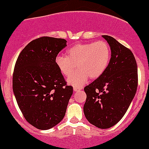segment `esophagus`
Wrapping results in <instances>:
<instances>
[{
	"instance_id": "34e87169",
	"label": "esophagus",
	"mask_w": 149,
	"mask_h": 149,
	"mask_svg": "<svg viewBox=\"0 0 149 149\" xmlns=\"http://www.w3.org/2000/svg\"><path fill=\"white\" fill-rule=\"evenodd\" d=\"M81 89H82V87H76V86H74V87H73L74 92H78V91L81 90Z\"/></svg>"
}]
</instances>
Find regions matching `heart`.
Instances as JSON below:
<instances>
[{
  "instance_id": "1",
  "label": "heart",
  "mask_w": 149,
  "mask_h": 149,
  "mask_svg": "<svg viewBox=\"0 0 149 149\" xmlns=\"http://www.w3.org/2000/svg\"><path fill=\"white\" fill-rule=\"evenodd\" d=\"M111 58L110 45L105 41L76 44L66 52V56L57 55L55 64L63 76L68 77L73 72L76 65L79 70L68 79L75 86H80L89 77L95 79L102 76L108 67Z\"/></svg>"
}]
</instances>
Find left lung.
I'll list each match as a JSON object with an SVG mask.
<instances>
[{
	"label": "left lung",
	"mask_w": 149,
	"mask_h": 149,
	"mask_svg": "<svg viewBox=\"0 0 149 149\" xmlns=\"http://www.w3.org/2000/svg\"><path fill=\"white\" fill-rule=\"evenodd\" d=\"M102 37L111 47V61L103 74L84 87V112L89 123L108 129L122 119L135 97L138 66L130 49L111 36Z\"/></svg>",
	"instance_id": "obj_1"
}]
</instances>
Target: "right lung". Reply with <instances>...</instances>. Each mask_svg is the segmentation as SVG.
<instances>
[{"label":"right lung","mask_w":149,"mask_h":149,"mask_svg":"<svg viewBox=\"0 0 149 149\" xmlns=\"http://www.w3.org/2000/svg\"><path fill=\"white\" fill-rule=\"evenodd\" d=\"M66 42L49 36L36 38L16 61L13 91L24 119L38 130H49L63 120L73 94V86H68L55 64Z\"/></svg>","instance_id":"add662e5"}]
</instances>
